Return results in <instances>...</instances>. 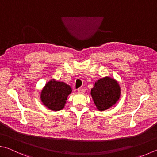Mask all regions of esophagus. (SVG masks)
<instances>
[{"mask_svg":"<svg viewBox=\"0 0 157 157\" xmlns=\"http://www.w3.org/2000/svg\"><path fill=\"white\" fill-rule=\"evenodd\" d=\"M78 92L79 94H84L85 93V89L84 88H78Z\"/></svg>","mask_w":157,"mask_h":157,"instance_id":"esophagus-1","label":"esophagus"}]
</instances>
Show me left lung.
<instances>
[{
    "instance_id": "obj_1",
    "label": "left lung",
    "mask_w": 157,
    "mask_h": 157,
    "mask_svg": "<svg viewBox=\"0 0 157 157\" xmlns=\"http://www.w3.org/2000/svg\"><path fill=\"white\" fill-rule=\"evenodd\" d=\"M90 95L98 110L104 111L114 106L119 100L121 88L115 79L105 77L95 82Z\"/></svg>"
}]
</instances>
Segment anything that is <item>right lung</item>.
Masks as SVG:
<instances>
[{"mask_svg": "<svg viewBox=\"0 0 157 157\" xmlns=\"http://www.w3.org/2000/svg\"><path fill=\"white\" fill-rule=\"evenodd\" d=\"M72 92V88L62 82L51 79L42 88L40 99L45 106L51 110L63 109L67 97Z\"/></svg>", "mask_w": 157, "mask_h": 157, "instance_id": "obj_1", "label": "right lung"}]
</instances>
